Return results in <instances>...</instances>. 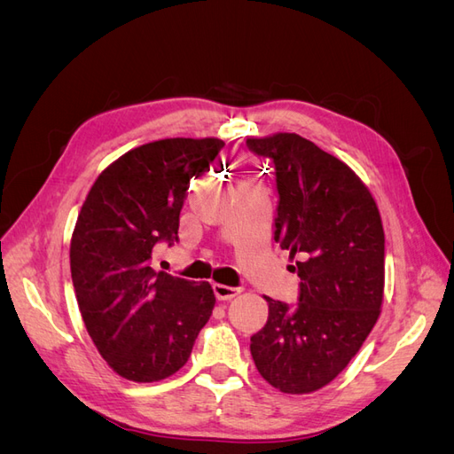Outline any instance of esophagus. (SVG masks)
Returning a JSON list of instances; mask_svg holds the SVG:
<instances>
[{"instance_id":"obj_1","label":"esophagus","mask_w":454,"mask_h":454,"mask_svg":"<svg viewBox=\"0 0 454 454\" xmlns=\"http://www.w3.org/2000/svg\"><path fill=\"white\" fill-rule=\"evenodd\" d=\"M242 290L240 287H229L223 284H214V295L217 301H231L232 297H237Z\"/></svg>"}]
</instances>
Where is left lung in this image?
I'll use <instances>...</instances> for the list:
<instances>
[{"label":"left lung","instance_id":"obj_1","mask_svg":"<svg viewBox=\"0 0 454 454\" xmlns=\"http://www.w3.org/2000/svg\"><path fill=\"white\" fill-rule=\"evenodd\" d=\"M277 174L274 240L295 259L299 303L265 297L269 318L252 337L255 367L284 394H310L348 365L377 324L384 295V231L356 172L294 132L248 138Z\"/></svg>","mask_w":454,"mask_h":454}]
</instances>
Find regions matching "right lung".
I'll list each match as a JSON object with an SVG mask.
<instances>
[{
  "mask_svg": "<svg viewBox=\"0 0 454 454\" xmlns=\"http://www.w3.org/2000/svg\"><path fill=\"white\" fill-rule=\"evenodd\" d=\"M225 144L167 138L130 149L96 177L70 244L77 305L92 342L117 375L162 380L189 360L210 320L208 282L151 267L155 244L177 240L189 182Z\"/></svg>",
  "mask_w": 454,
  "mask_h": 454,
  "instance_id": "1",
  "label": "right lung"
}]
</instances>
